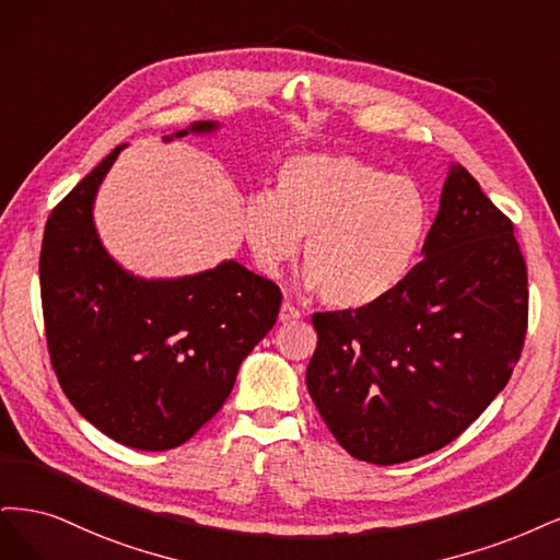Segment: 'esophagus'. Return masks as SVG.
Here are the masks:
<instances>
[{
    "label": "esophagus",
    "instance_id": "1",
    "mask_svg": "<svg viewBox=\"0 0 560 560\" xmlns=\"http://www.w3.org/2000/svg\"><path fill=\"white\" fill-rule=\"evenodd\" d=\"M302 318V314H300V310H295V306L291 304V302H283L281 304V312H279V320L283 323H295V320H300Z\"/></svg>",
    "mask_w": 560,
    "mask_h": 560
}]
</instances>
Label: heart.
I'll return each mask as SVG.
<instances>
[{
	"instance_id": "1",
	"label": "heart",
	"mask_w": 560,
	"mask_h": 560,
	"mask_svg": "<svg viewBox=\"0 0 560 560\" xmlns=\"http://www.w3.org/2000/svg\"><path fill=\"white\" fill-rule=\"evenodd\" d=\"M432 225L419 182L345 153L283 162L279 192L254 190L242 232L256 267L277 277L306 240V285L337 310L386 300L417 267Z\"/></svg>"
}]
</instances>
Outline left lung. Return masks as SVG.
<instances>
[{
    "label": "left lung",
    "instance_id": "8db88e82",
    "mask_svg": "<svg viewBox=\"0 0 560 560\" xmlns=\"http://www.w3.org/2000/svg\"><path fill=\"white\" fill-rule=\"evenodd\" d=\"M421 262L386 300L314 314L306 388L358 460L432 454L508 386L528 323L514 225L451 162Z\"/></svg>",
    "mask_w": 560,
    "mask_h": 560
}]
</instances>
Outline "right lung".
I'll list each match as a JSON object with an SVG mask.
<instances>
[{"instance_id": "obj_1", "label": "right lung", "mask_w": 560, "mask_h": 560, "mask_svg": "<svg viewBox=\"0 0 560 560\" xmlns=\"http://www.w3.org/2000/svg\"><path fill=\"white\" fill-rule=\"evenodd\" d=\"M219 130V120H197L162 141ZM125 147L48 215L46 337L58 382L85 421L125 446L167 451L223 407L242 360L275 328L281 291L237 260L174 279L128 272L102 244L93 213Z\"/></svg>"}]
</instances>
